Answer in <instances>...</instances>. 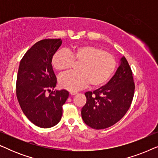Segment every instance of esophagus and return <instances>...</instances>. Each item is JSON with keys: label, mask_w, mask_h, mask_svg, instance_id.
<instances>
[{"label": "esophagus", "mask_w": 158, "mask_h": 158, "mask_svg": "<svg viewBox=\"0 0 158 158\" xmlns=\"http://www.w3.org/2000/svg\"><path fill=\"white\" fill-rule=\"evenodd\" d=\"M70 95L71 96H74V95H75V94H77V92H75V91H71L70 93Z\"/></svg>", "instance_id": "1"}]
</instances>
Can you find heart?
<instances>
[{"label":"heart","instance_id":"obj_1","mask_svg":"<svg viewBox=\"0 0 158 158\" xmlns=\"http://www.w3.org/2000/svg\"><path fill=\"white\" fill-rule=\"evenodd\" d=\"M73 61L81 62L79 72H68L58 78L59 85L71 91H76L90 83L96 88L106 83L114 74L116 68L115 58L104 49L92 45H82L72 51L59 50L54 55L52 64L56 70L70 69Z\"/></svg>","mask_w":158,"mask_h":158}]
</instances>
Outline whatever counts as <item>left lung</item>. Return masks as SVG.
<instances>
[{
	"instance_id": "left-lung-1",
	"label": "left lung",
	"mask_w": 158,
	"mask_h": 158,
	"mask_svg": "<svg viewBox=\"0 0 158 158\" xmlns=\"http://www.w3.org/2000/svg\"><path fill=\"white\" fill-rule=\"evenodd\" d=\"M135 88L131 68L122 57L115 74L105 85L85 94L87 101L81 110L83 122L95 129L113 126L129 110Z\"/></svg>"
}]
</instances>
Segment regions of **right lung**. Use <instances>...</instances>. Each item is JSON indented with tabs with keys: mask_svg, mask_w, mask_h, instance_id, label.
Returning <instances> with one entry per match:
<instances>
[{
	"mask_svg": "<svg viewBox=\"0 0 158 158\" xmlns=\"http://www.w3.org/2000/svg\"><path fill=\"white\" fill-rule=\"evenodd\" d=\"M62 44L61 39H47L34 44L20 62L16 96L23 114L36 126L50 128L61 119L62 106L69 96L66 90H47L57 84L52 59Z\"/></svg>",
	"mask_w": 158,
	"mask_h": 158,
	"instance_id": "add662e5",
	"label": "right lung"
}]
</instances>
